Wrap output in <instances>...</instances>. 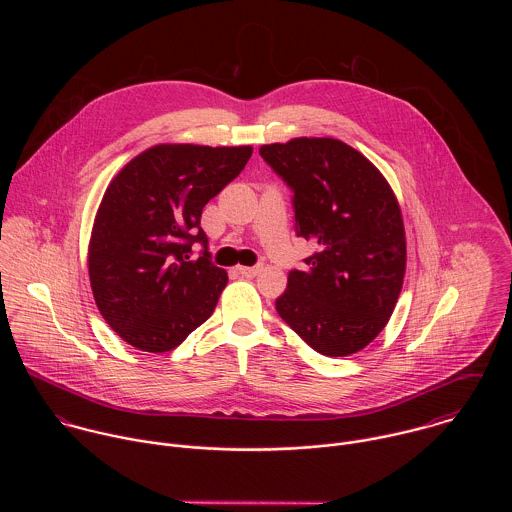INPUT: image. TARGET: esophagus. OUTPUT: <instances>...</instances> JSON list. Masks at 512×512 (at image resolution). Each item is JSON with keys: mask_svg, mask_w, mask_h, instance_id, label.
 <instances>
[{"mask_svg": "<svg viewBox=\"0 0 512 512\" xmlns=\"http://www.w3.org/2000/svg\"><path fill=\"white\" fill-rule=\"evenodd\" d=\"M236 270H238V274H242V276H246V278H254V276L260 274L262 266H238Z\"/></svg>", "mask_w": 512, "mask_h": 512, "instance_id": "esophagus-1", "label": "esophagus"}]
</instances>
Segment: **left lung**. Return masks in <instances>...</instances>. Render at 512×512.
Returning a JSON list of instances; mask_svg holds the SVG:
<instances>
[{
  "instance_id": "8db88e82",
  "label": "left lung",
  "mask_w": 512,
  "mask_h": 512,
  "mask_svg": "<svg viewBox=\"0 0 512 512\" xmlns=\"http://www.w3.org/2000/svg\"><path fill=\"white\" fill-rule=\"evenodd\" d=\"M292 189L295 234L317 252L292 270L280 317L317 353L347 357L386 327L404 282L406 238L398 201L363 153L333 138L260 147Z\"/></svg>"
}]
</instances>
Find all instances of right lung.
Returning a JSON list of instances; mask_svg holds the SVG:
<instances>
[{"label":"right lung","mask_w":512,"mask_h":512,"mask_svg":"<svg viewBox=\"0 0 512 512\" xmlns=\"http://www.w3.org/2000/svg\"><path fill=\"white\" fill-rule=\"evenodd\" d=\"M250 155V146L149 147L108 185L88 274L102 317L132 347L171 351L213 315L228 276L211 262L201 215ZM195 241L204 250L191 261Z\"/></svg>","instance_id":"right-lung-1"}]
</instances>
